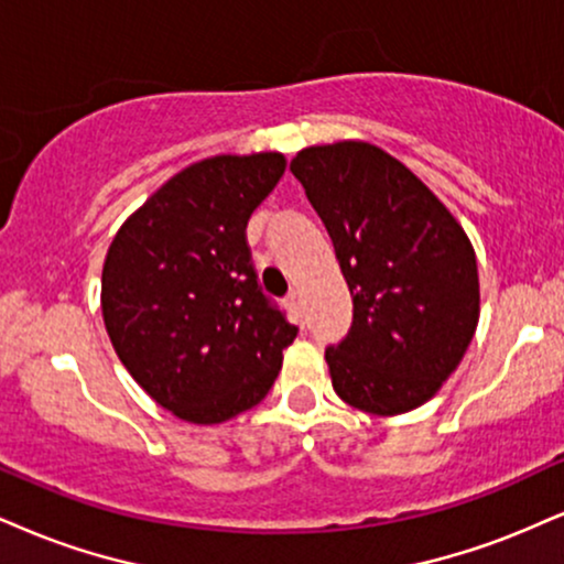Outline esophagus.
I'll list each match as a JSON object with an SVG mask.
<instances>
[{
	"mask_svg": "<svg viewBox=\"0 0 564 564\" xmlns=\"http://www.w3.org/2000/svg\"><path fill=\"white\" fill-rule=\"evenodd\" d=\"M284 305H288V308L293 311L295 322H301V326H303V305H301V295H297V290H293V293L284 297Z\"/></svg>",
	"mask_w": 564,
	"mask_h": 564,
	"instance_id": "esophagus-1",
	"label": "esophagus"
}]
</instances>
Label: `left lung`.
<instances>
[{
    "mask_svg": "<svg viewBox=\"0 0 564 564\" xmlns=\"http://www.w3.org/2000/svg\"><path fill=\"white\" fill-rule=\"evenodd\" d=\"M290 172L322 217L352 295V324L326 347L347 405L398 415L460 364L478 324L468 235L405 164L364 141L303 149Z\"/></svg>",
    "mask_w": 564,
    "mask_h": 564,
    "instance_id": "left-lung-1",
    "label": "left lung"
}]
</instances>
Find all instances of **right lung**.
I'll use <instances>...</instances> for the list:
<instances>
[{"label": "right lung", "mask_w": 564, "mask_h": 564, "mask_svg": "<svg viewBox=\"0 0 564 564\" xmlns=\"http://www.w3.org/2000/svg\"><path fill=\"white\" fill-rule=\"evenodd\" d=\"M284 156H212L164 183L120 227L101 311L130 377L164 410L221 423L267 398L297 326L263 295L246 227Z\"/></svg>", "instance_id": "right-lung-1"}]
</instances>
